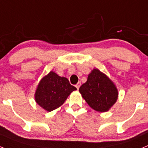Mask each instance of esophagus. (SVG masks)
<instances>
[{"instance_id":"34e87169","label":"esophagus","mask_w":148,"mask_h":148,"mask_svg":"<svg viewBox=\"0 0 148 148\" xmlns=\"http://www.w3.org/2000/svg\"><path fill=\"white\" fill-rule=\"evenodd\" d=\"M80 86H81V82H78V83L76 85H75V87H76L77 89H78V88H79V87H80Z\"/></svg>"}]
</instances>
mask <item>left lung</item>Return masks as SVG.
Here are the masks:
<instances>
[{"mask_svg":"<svg viewBox=\"0 0 148 148\" xmlns=\"http://www.w3.org/2000/svg\"><path fill=\"white\" fill-rule=\"evenodd\" d=\"M79 92L90 108L99 112L108 111L118 99V90L114 84L97 69L89 74Z\"/></svg>","mask_w":148,"mask_h":148,"instance_id":"left-lung-1","label":"left lung"}]
</instances>
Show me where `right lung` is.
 Segmentation results:
<instances>
[{"label": "right lung", "mask_w": 148, "mask_h": 148, "mask_svg": "<svg viewBox=\"0 0 148 148\" xmlns=\"http://www.w3.org/2000/svg\"><path fill=\"white\" fill-rule=\"evenodd\" d=\"M75 90L67 78L51 71L40 80L35 92V101L50 112L62 105L69 95Z\"/></svg>", "instance_id": "1"}]
</instances>
